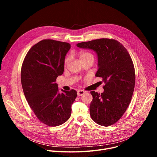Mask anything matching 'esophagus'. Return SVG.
<instances>
[{
	"mask_svg": "<svg viewBox=\"0 0 157 157\" xmlns=\"http://www.w3.org/2000/svg\"><path fill=\"white\" fill-rule=\"evenodd\" d=\"M85 93V92L82 90H80V89H79V90L77 91V94H78V96H82Z\"/></svg>",
	"mask_w": 157,
	"mask_h": 157,
	"instance_id": "esophagus-1",
	"label": "esophagus"
}]
</instances>
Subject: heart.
Masks as SVG:
<instances>
[{"mask_svg": "<svg viewBox=\"0 0 157 157\" xmlns=\"http://www.w3.org/2000/svg\"><path fill=\"white\" fill-rule=\"evenodd\" d=\"M89 56H93V55L89 53H87V52H80L79 53V58L80 59H83V58H87V57H89ZM71 60V57L70 56H68L66 59H65V61H64V64L65 65H67L68 64L70 61Z\"/></svg>", "mask_w": 157, "mask_h": 157, "instance_id": "obj_1", "label": "heart"}]
</instances>
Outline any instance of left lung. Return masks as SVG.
Instances as JSON below:
<instances>
[{"label":"left lung","mask_w":157,"mask_h":157,"mask_svg":"<svg viewBox=\"0 0 157 157\" xmlns=\"http://www.w3.org/2000/svg\"><path fill=\"white\" fill-rule=\"evenodd\" d=\"M76 46L96 52L98 70L102 78L104 92L91 91L90 116L98 124L109 126L118 121L126 111L133 95L136 73L131 57L117 40L101 38L79 43Z\"/></svg>","instance_id":"1"}]
</instances>
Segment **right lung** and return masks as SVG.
Listing matches in <instances>:
<instances>
[{"mask_svg":"<svg viewBox=\"0 0 157 157\" xmlns=\"http://www.w3.org/2000/svg\"><path fill=\"white\" fill-rule=\"evenodd\" d=\"M70 44L43 40L33 45L22 64L21 82L25 98L37 118L49 126H58L69 119L77 92L66 91L55 83L63 74L65 56Z\"/></svg>","mask_w":157,"mask_h":157,"instance_id":"1","label":"right lung"}]
</instances>
